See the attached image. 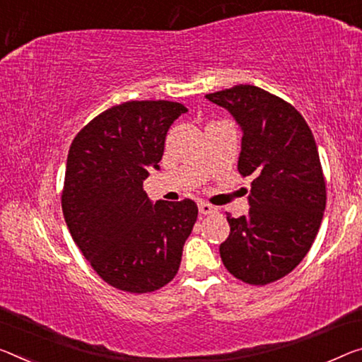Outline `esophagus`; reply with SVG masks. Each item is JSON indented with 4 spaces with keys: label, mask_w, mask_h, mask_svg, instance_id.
I'll list each match as a JSON object with an SVG mask.
<instances>
[{
    "label": "esophagus",
    "mask_w": 362,
    "mask_h": 362,
    "mask_svg": "<svg viewBox=\"0 0 362 362\" xmlns=\"http://www.w3.org/2000/svg\"><path fill=\"white\" fill-rule=\"evenodd\" d=\"M199 212L202 215H210V214H215L216 209L207 202H199Z\"/></svg>",
    "instance_id": "1"
}]
</instances>
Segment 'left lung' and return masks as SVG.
Instances as JSON below:
<instances>
[{"mask_svg":"<svg viewBox=\"0 0 362 362\" xmlns=\"http://www.w3.org/2000/svg\"><path fill=\"white\" fill-rule=\"evenodd\" d=\"M205 98L230 111L243 131L238 170L251 176L249 214H226L223 265L249 285L290 274L309 252L325 210V180L308 123L285 100L255 86H235Z\"/></svg>","mask_w":362,"mask_h":362,"instance_id":"obj_1","label":"left lung"}]
</instances>
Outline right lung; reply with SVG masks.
Here are the masks:
<instances>
[{"mask_svg":"<svg viewBox=\"0 0 362 362\" xmlns=\"http://www.w3.org/2000/svg\"><path fill=\"white\" fill-rule=\"evenodd\" d=\"M185 105L124 102L103 111L74 137L61 205L77 247L108 285L150 293L177 274L197 220L191 199L152 202L148 170H160L165 137Z\"/></svg>","mask_w":362,"mask_h":362,"instance_id":"right-lung-1","label":"right lung"}]
</instances>
